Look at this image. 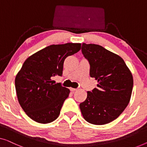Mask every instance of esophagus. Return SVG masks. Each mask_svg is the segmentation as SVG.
Wrapping results in <instances>:
<instances>
[{
	"label": "esophagus",
	"instance_id": "1",
	"mask_svg": "<svg viewBox=\"0 0 147 147\" xmlns=\"http://www.w3.org/2000/svg\"><path fill=\"white\" fill-rule=\"evenodd\" d=\"M70 90L71 91H77V89L76 88H70Z\"/></svg>",
	"mask_w": 147,
	"mask_h": 147
}]
</instances>
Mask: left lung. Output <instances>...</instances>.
<instances>
[{
    "label": "left lung",
    "instance_id": "left-lung-1",
    "mask_svg": "<svg viewBox=\"0 0 147 147\" xmlns=\"http://www.w3.org/2000/svg\"><path fill=\"white\" fill-rule=\"evenodd\" d=\"M82 54L89 61L90 76L97 88L88 91L80 108L83 117L93 125H105L122 113L130 101L133 78L122 58L97 44L83 43Z\"/></svg>",
    "mask_w": 147,
    "mask_h": 147
}]
</instances>
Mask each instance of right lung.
Instances as JSON below:
<instances>
[{
    "instance_id": "add662e5",
    "label": "right lung",
    "mask_w": 147,
    "mask_h": 147,
    "mask_svg": "<svg viewBox=\"0 0 147 147\" xmlns=\"http://www.w3.org/2000/svg\"><path fill=\"white\" fill-rule=\"evenodd\" d=\"M80 43L53 44L28 57L15 78L17 98L31 119L46 124L58 117L69 89L54 84L52 78L61 76L63 61L80 50Z\"/></svg>"
}]
</instances>
